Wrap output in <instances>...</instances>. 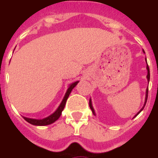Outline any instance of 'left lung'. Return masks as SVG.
<instances>
[{
  "mask_svg": "<svg viewBox=\"0 0 158 158\" xmlns=\"http://www.w3.org/2000/svg\"><path fill=\"white\" fill-rule=\"evenodd\" d=\"M143 52L145 53L144 50H143ZM146 63H147V62H146ZM146 69H147V72H148V73H147V76H146V77H147L148 82H149V81H150V68H149V65H148V64H147V65H146ZM147 98H148V88H147V89H146V99H145V104H144V106H143V107H142V109H141L140 111H139V112L137 113L136 115H135V117H136L137 115H139V113H140L141 111H142V110H143V108H144L145 105H146V101H147ZM89 107H90V108H91L92 111H93V114H94V115H95V111H94V109H93V105H92V101H91V99H90V100H89ZM135 117H134V118H135Z\"/></svg>",
  "mask_w": 158,
  "mask_h": 158,
  "instance_id": "obj_1",
  "label": "left lung"
}]
</instances>
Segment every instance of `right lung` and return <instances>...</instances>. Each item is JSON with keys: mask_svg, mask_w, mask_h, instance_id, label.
<instances>
[{"mask_svg": "<svg viewBox=\"0 0 158 158\" xmlns=\"http://www.w3.org/2000/svg\"><path fill=\"white\" fill-rule=\"evenodd\" d=\"M79 81H76L72 83L71 85H69V88L67 89L66 93H65V96H64L63 100H62V103L60 104L59 107H58V109L53 113L52 115H51L50 116L47 117V118H44L43 119H35V118H27V117H23L25 120L27 121L29 123L32 124V125H35V126H46V125H49V124H51L53 123H54L56 120H58V118L60 117V115H62V111H63L64 107H65V103H66V100L69 97V94H70L71 91L73 90V89L75 87V86L77 85V83Z\"/></svg>", "mask_w": 158, "mask_h": 158, "instance_id": "obj_1", "label": "right lung"}]
</instances>
